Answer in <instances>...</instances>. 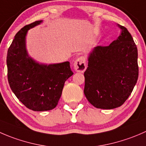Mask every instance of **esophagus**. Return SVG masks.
Here are the masks:
<instances>
[{"label": "esophagus", "instance_id": "obj_1", "mask_svg": "<svg viewBox=\"0 0 146 146\" xmlns=\"http://www.w3.org/2000/svg\"><path fill=\"white\" fill-rule=\"evenodd\" d=\"M74 69L76 72L83 73L86 69V59L85 56H80L78 58L73 64Z\"/></svg>", "mask_w": 146, "mask_h": 146}]
</instances>
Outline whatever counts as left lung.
Wrapping results in <instances>:
<instances>
[{"label":"left lung","mask_w":146,"mask_h":146,"mask_svg":"<svg viewBox=\"0 0 146 146\" xmlns=\"http://www.w3.org/2000/svg\"><path fill=\"white\" fill-rule=\"evenodd\" d=\"M121 34L109 46H98L88 58L84 73V94L96 108L121 106L131 94L138 78V49L131 35Z\"/></svg>","instance_id":"8db88e82"}]
</instances>
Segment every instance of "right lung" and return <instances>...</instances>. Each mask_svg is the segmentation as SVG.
Instances as JSON below:
<instances>
[{"label":"right lung","mask_w":146,"mask_h":146,"mask_svg":"<svg viewBox=\"0 0 146 146\" xmlns=\"http://www.w3.org/2000/svg\"><path fill=\"white\" fill-rule=\"evenodd\" d=\"M35 21L22 28L15 36L7 54L8 80L12 91L26 107L36 111L55 108L65 81L73 74L68 61L40 65L28 56L25 36L28 29L40 24Z\"/></svg>","instance_id":"obj_1"}]
</instances>
